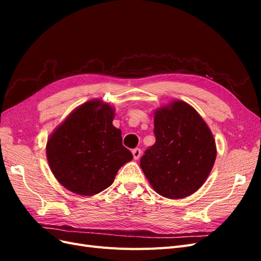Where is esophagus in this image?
Masks as SVG:
<instances>
[{
    "label": "esophagus",
    "mask_w": 261,
    "mask_h": 261,
    "mask_svg": "<svg viewBox=\"0 0 261 261\" xmlns=\"http://www.w3.org/2000/svg\"><path fill=\"white\" fill-rule=\"evenodd\" d=\"M133 156H134V159L135 160H137V159H139V156L141 155V150L139 149V148H135L133 150Z\"/></svg>",
    "instance_id": "1"
}]
</instances>
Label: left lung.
<instances>
[{
    "label": "left lung",
    "mask_w": 261,
    "mask_h": 261,
    "mask_svg": "<svg viewBox=\"0 0 261 261\" xmlns=\"http://www.w3.org/2000/svg\"><path fill=\"white\" fill-rule=\"evenodd\" d=\"M155 143L140 159L154 191L170 199L194 194L206 181L217 156L216 141L196 110L176 100L154 112Z\"/></svg>",
    "instance_id": "8db88e82"
}]
</instances>
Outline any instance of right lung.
Returning <instances> with one entry per match:
<instances>
[{"instance_id": "right-lung-1", "label": "right lung", "mask_w": 261, "mask_h": 261, "mask_svg": "<svg viewBox=\"0 0 261 261\" xmlns=\"http://www.w3.org/2000/svg\"><path fill=\"white\" fill-rule=\"evenodd\" d=\"M113 118L111 106L90 100L75 109L48 139L50 169L68 191L82 196L105 191L121 167L133 159Z\"/></svg>"}]
</instances>
